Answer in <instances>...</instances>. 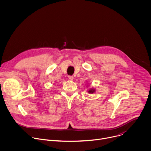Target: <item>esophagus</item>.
Here are the masks:
<instances>
[{"instance_id":"esophagus-1","label":"esophagus","mask_w":151,"mask_h":151,"mask_svg":"<svg viewBox=\"0 0 151 151\" xmlns=\"http://www.w3.org/2000/svg\"><path fill=\"white\" fill-rule=\"evenodd\" d=\"M68 78H69L70 80H71V81H72V80L74 79V77H73V76H68Z\"/></svg>"}]
</instances>
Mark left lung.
I'll list each match as a JSON object with an SVG mask.
<instances>
[{
  "instance_id": "obj_1",
  "label": "left lung",
  "mask_w": 151,
  "mask_h": 151,
  "mask_svg": "<svg viewBox=\"0 0 151 151\" xmlns=\"http://www.w3.org/2000/svg\"><path fill=\"white\" fill-rule=\"evenodd\" d=\"M95 91H96V90L94 89V88H92V89H90V90H88V93H91V94L94 93Z\"/></svg>"
}]
</instances>
